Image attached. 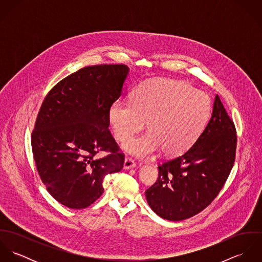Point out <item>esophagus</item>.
<instances>
[{
    "mask_svg": "<svg viewBox=\"0 0 262 262\" xmlns=\"http://www.w3.org/2000/svg\"><path fill=\"white\" fill-rule=\"evenodd\" d=\"M136 166V163L134 162V160H132L130 157H126L125 160H124V169H131L133 167Z\"/></svg>",
    "mask_w": 262,
    "mask_h": 262,
    "instance_id": "34e87169",
    "label": "esophagus"
}]
</instances>
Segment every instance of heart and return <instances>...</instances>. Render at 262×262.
Segmentation results:
<instances>
[{"mask_svg":"<svg viewBox=\"0 0 262 262\" xmlns=\"http://www.w3.org/2000/svg\"><path fill=\"white\" fill-rule=\"evenodd\" d=\"M211 111L209 96L190 84L173 79H153L141 84L132 101L119 99L110 108L109 119L117 140L133 137L123 148L139 158L162 149L165 155L183 153L195 141Z\"/></svg>","mask_w":262,"mask_h":262,"instance_id":"1","label":"heart"}]
</instances>
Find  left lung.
<instances>
[{"instance_id":"1","label":"left lung","mask_w":262,"mask_h":262,"mask_svg":"<svg viewBox=\"0 0 262 262\" xmlns=\"http://www.w3.org/2000/svg\"><path fill=\"white\" fill-rule=\"evenodd\" d=\"M236 144L234 123L216 95L211 118L192 146L158 166V180L145 191L152 211L182 221L206 209L231 172Z\"/></svg>"}]
</instances>
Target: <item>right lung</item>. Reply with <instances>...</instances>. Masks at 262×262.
<instances>
[{
  "instance_id": "right-lung-1",
  "label": "right lung",
  "mask_w": 262,
  "mask_h": 262,
  "mask_svg": "<svg viewBox=\"0 0 262 262\" xmlns=\"http://www.w3.org/2000/svg\"><path fill=\"white\" fill-rule=\"evenodd\" d=\"M128 73L125 64L80 69L55 84L41 105L31 135L33 157L48 192L68 208L92 205L104 191V178L123 168L109 112ZM100 150L110 153L97 159Z\"/></svg>"
}]
</instances>
